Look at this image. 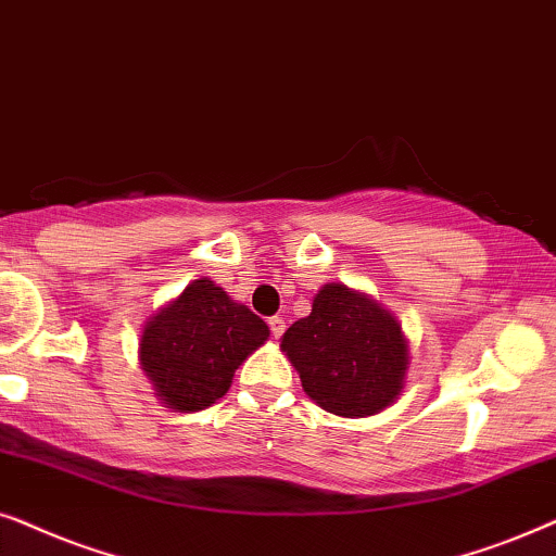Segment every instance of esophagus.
Masks as SVG:
<instances>
[{"label":"esophagus","mask_w":556,"mask_h":556,"mask_svg":"<svg viewBox=\"0 0 556 556\" xmlns=\"http://www.w3.org/2000/svg\"><path fill=\"white\" fill-rule=\"evenodd\" d=\"M269 328H271V336H274V338H282V332L287 330L285 317H279V315L269 317Z\"/></svg>","instance_id":"esophagus-1"}]
</instances>
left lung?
<instances>
[{
    "label": "left lung",
    "mask_w": 556,
    "mask_h": 556,
    "mask_svg": "<svg viewBox=\"0 0 556 556\" xmlns=\"http://www.w3.org/2000/svg\"><path fill=\"white\" fill-rule=\"evenodd\" d=\"M282 351L307 396L338 417H368L389 406L409 364L396 317L345 285H325L315 294L313 313L287 328Z\"/></svg>",
    "instance_id": "1"
}]
</instances>
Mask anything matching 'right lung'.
Returning a JSON list of instances; mask_svg holds the SVG:
<instances>
[{"label":"right lung","instance_id":"right-lung-1","mask_svg":"<svg viewBox=\"0 0 556 556\" xmlns=\"http://www.w3.org/2000/svg\"><path fill=\"white\" fill-rule=\"evenodd\" d=\"M269 338L262 317L195 279L144 325L139 361L169 409L198 412L231 387L236 368Z\"/></svg>","mask_w":556,"mask_h":556}]
</instances>
